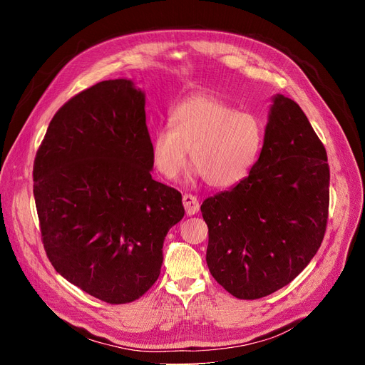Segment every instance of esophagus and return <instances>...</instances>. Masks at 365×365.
<instances>
[{
    "instance_id": "obj_1",
    "label": "esophagus",
    "mask_w": 365,
    "mask_h": 365,
    "mask_svg": "<svg viewBox=\"0 0 365 365\" xmlns=\"http://www.w3.org/2000/svg\"><path fill=\"white\" fill-rule=\"evenodd\" d=\"M183 207H185V212H186V215L192 216V215L198 213V210H200V202H198L197 197L190 195V194H185V195H183Z\"/></svg>"
}]
</instances>
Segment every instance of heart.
Listing matches in <instances>:
<instances>
[{
  "mask_svg": "<svg viewBox=\"0 0 365 365\" xmlns=\"http://www.w3.org/2000/svg\"><path fill=\"white\" fill-rule=\"evenodd\" d=\"M170 124L157 128L150 139L152 163L170 180L180 175L190 149L197 176L212 187H234L250 176L263 148L262 118L212 94L178 103Z\"/></svg>",
  "mask_w": 365,
  "mask_h": 365,
  "instance_id": "heart-1",
  "label": "heart"
}]
</instances>
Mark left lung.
<instances>
[{
    "instance_id": "left-lung-1",
    "label": "left lung",
    "mask_w": 365,
    "mask_h": 365,
    "mask_svg": "<svg viewBox=\"0 0 365 365\" xmlns=\"http://www.w3.org/2000/svg\"><path fill=\"white\" fill-rule=\"evenodd\" d=\"M329 202L327 152L300 106L277 94L250 176L201 205L210 272L238 299L275 293L317 255Z\"/></svg>"
}]
</instances>
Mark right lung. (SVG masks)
Returning <instances> with one entry per match:
<instances>
[{
  "label": "right lung",
  "mask_w": 365,
  "mask_h": 365,
  "mask_svg": "<svg viewBox=\"0 0 365 365\" xmlns=\"http://www.w3.org/2000/svg\"><path fill=\"white\" fill-rule=\"evenodd\" d=\"M145 93L108 80L56 112L34 163L41 240L54 269L110 304L143 296L163 244L182 220V194L153 180Z\"/></svg>",
  "instance_id": "1"
}]
</instances>
